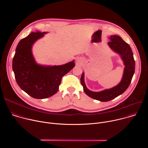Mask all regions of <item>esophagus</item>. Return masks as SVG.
Here are the masks:
<instances>
[{
  "label": "esophagus",
  "instance_id": "1",
  "mask_svg": "<svg viewBox=\"0 0 148 148\" xmlns=\"http://www.w3.org/2000/svg\"><path fill=\"white\" fill-rule=\"evenodd\" d=\"M81 62H82V60L81 59H77V64H80L81 63Z\"/></svg>",
  "mask_w": 148,
  "mask_h": 148
}]
</instances>
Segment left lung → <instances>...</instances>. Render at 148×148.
<instances>
[{"mask_svg":"<svg viewBox=\"0 0 148 148\" xmlns=\"http://www.w3.org/2000/svg\"><path fill=\"white\" fill-rule=\"evenodd\" d=\"M110 38L111 41L108 43L110 47L119 54L123 61L125 69L121 81L116 86L112 88L105 90L100 92H94L87 88L84 82V73L82 74L80 79L85 93L90 97L102 102L111 101L126 90L131 82L135 69V62L130 46L118 36H111Z\"/></svg>","mask_w":148,"mask_h":148,"instance_id":"obj_1","label":"left lung"}]
</instances>
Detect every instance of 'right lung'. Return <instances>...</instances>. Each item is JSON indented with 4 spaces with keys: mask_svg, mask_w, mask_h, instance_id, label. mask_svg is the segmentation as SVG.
Wrapping results in <instances>:
<instances>
[{
    "mask_svg": "<svg viewBox=\"0 0 148 148\" xmlns=\"http://www.w3.org/2000/svg\"><path fill=\"white\" fill-rule=\"evenodd\" d=\"M47 32H32L18 43L12 62V69L18 86L32 97L47 98L59 89L62 77L75 66L74 61L61 66H45L36 63L32 46Z\"/></svg>",
    "mask_w": 148,
    "mask_h": 148,
    "instance_id": "obj_1",
    "label": "right lung"
}]
</instances>
